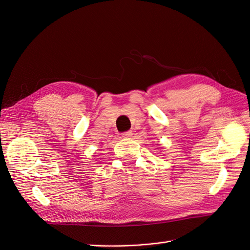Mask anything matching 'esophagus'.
Masks as SVG:
<instances>
[{"label": "esophagus", "mask_w": 250, "mask_h": 250, "mask_svg": "<svg viewBox=\"0 0 250 250\" xmlns=\"http://www.w3.org/2000/svg\"><path fill=\"white\" fill-rule=\"evenodd\" d=\"M132 135H133L132 131H126V132L123 133V137H125V138H130V137H132Z\"/></svg>", "instance_id": "34e87169"}]
</instances>
